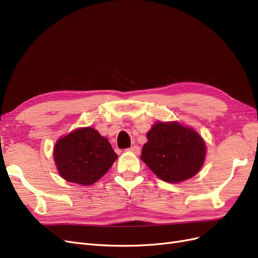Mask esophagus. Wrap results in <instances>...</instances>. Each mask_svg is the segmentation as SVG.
<instances>
[{
    "mask_svg": "<svg viewBox=\"0 0 258 258\" xmlns=\"http://www.w3.org/2000/svg\"><path fill=\"white\" fill-rule=\"evenodd\" d=\"M127 151H129V152H132V153H135V154H140V147H139V145H134V146H131L130 148H128Z\"/></svg>",
    "mask_w": 258,
    "mask_h": 258,
    "instance_id": "1",
    "label": "esophagus"
}]
</instances>
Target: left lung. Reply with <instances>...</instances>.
I'll return each mask as SVG.
<instances>
[{"label":"left lung","mask_w":258,"mask_h":258,"mask_svg":"<svg viewBox=\"0 0 258 258\" xmlns=\"http://www.w3.org/2000/svg\"><path fill=\"white\" fill-rule=\"evenodd\" d=\"M141 159L160 179L179 183L196 175L206 158V143L177 121L156 122L147 132Z\"/></svg>","instance_id":"left-lung-1"}]
</instances>
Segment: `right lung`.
Wrapping results in <instances>:
<instances>
[{"instance_id":"1","label":"right lung","mask_w":258,"mask_h":258,"mask_svg":"<svg viewBox=\"0 0 258 258\" xmlns=\"http://www.w3.org/2000/svg\"><path fill=\"white\" fill-rule=\"evenodd\" d=\"M53 159L61 177L87 186L107 172L117 155L106 138L91 127H85L58 140Z\"/></svg>"}]
</instances>
